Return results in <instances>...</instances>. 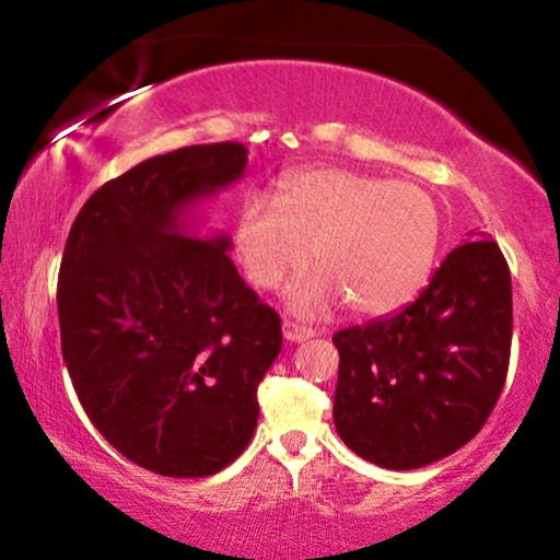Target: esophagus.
Returning <instances> with one entry per match:
<instances>
[{
	"mask_svg": "<svg viewBox=\"0 0 560 560\" xmlns=\"http://www.w3.org/2000/svg\"><path fill=\"white\" fill-rule=\"evenodd\" d=\"M282 336H285L288 341L293 343H301V341H308L313 339V328L308 326H301V324H293V320H282Z\"/></svg>",
	"mask_w": 560,
	"mask_h": 560,
	"instance_id": "esophagus-1",
	"label": "esophagus"
}]
</instances>
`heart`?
Instances as JSON below:
<instances>
[{"label": "heart", "mask_w": 560, "mask_h": 560, "mask_svg": "<svg viewBox=\"0 0 560 560\" xmlns=\"http://www.w3.org/2000/svg\"><path fill=\"white\" fill-rule=\"evenodd\" d=\"M441 211L416 183L347 167L288 175L278 201L244 198L234 221V255L249 282L280 288L313 257L324 272L290 288V308L316 316L347 295L357 313H389L431 275Z\"/></svg>", "instance_id": "b5f03b06"}]
</instances>
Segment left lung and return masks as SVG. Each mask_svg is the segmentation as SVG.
Listing matches in <instances>:
<instances>
[{
    "label": "left lung",
    "instance_id": "8db88e82",
    "mask_svg": "<svg viewBox=\"0 0 560 560\" xmlns=\"http://www.w3.org/2000/svg\"><path fill=\"white\" fill-rule=\"evenodd\" d=\"M334 423L357 456L408 471L469 443L492 416L512 343V280L494 240L448 252L402 311L334 334Z\"/></svg>",
    "mask_w": 560,
    "mask_h": 560
}]
</instances>
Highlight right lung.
<instances>
[{
  "instance_id": "right-lung-1",
  "label": "right lung",
  "mask_w": 560,
  "mask_h": 560,
  "mask_svg": "<svg viewBox=\"0 0 560 560\" xmlns=\"http://www.w3.org/2000/svg\"><path fill=\"white\" fill-rule=\"evenodd\" d=\"M242 142L190 144L135 165L83 203L58 275L63 362L96 431L142 469L217 474L249 446L280 316L247 288L226 234L183 213L232 186Z\"/></svg>"
}]
</instances>
